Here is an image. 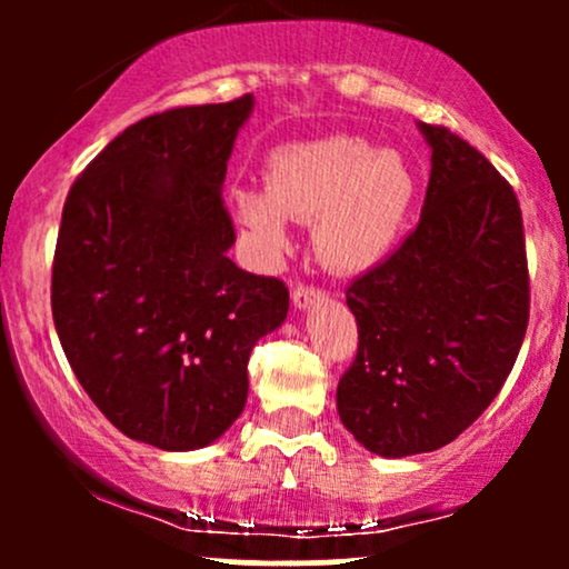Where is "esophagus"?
I'll list each match as a JSON object with an SVG mask.
<instances>
[{
    "instance_id": "1",
    "label": "esophagus",
    "mask_w": 569,
    "mask_h": 569,
    "mask_svg": "<svg viewBox=\"0 0 569 569\" xmlns=\"http://www.w3.org/2000/svg\"><path fill=\"white\" fill-rule=\"evenodd\" d=\"M323 297H326V291L316 289V286L299 283V286H293V289H291V302H293V307H297V310H307V307L321 302Z\"/></svg>"
}]
</instances>
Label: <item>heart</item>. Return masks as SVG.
Masks as SVG:
<instances>
[{"label":"heart","mask_w":569,"mask_h":569,"mask_svg":"<svg viewBox=\"0 0 569 569\" xmlns=\"http://www.w3.org/2000/svg\"><path fill=\"white\" fill-rule=\"evenodd\" d=\"M415 198L417 179L401 154L356 136H331L278 149L267 162L264 189H232V211L267 257L291 248L289 219L316 221L323 262L358 272L393 251Z\"/></svg>","instance_id":"1"}]
</instances>
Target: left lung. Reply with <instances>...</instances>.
Returning <instances> with one entry per match:
<instances>
[{
  "label": "left lung",
  "instance_id": "8db88e82",
  "mask_svg": "<svg viewBox=\"0 0 569 569\" xmlns=\"http://www.w3.org/2000/svg\"><path fill=\"white\" fill-rule=\"evenodd\" d=\"M420 130L430 147L420 224L350 283L358 352L337 385L342 426L382 457L455 441L500 393L530 321L511 184L452 130Z\"/></svg>",
  "mask_w": 569,
  "mask_h": 569
}]
</instances>
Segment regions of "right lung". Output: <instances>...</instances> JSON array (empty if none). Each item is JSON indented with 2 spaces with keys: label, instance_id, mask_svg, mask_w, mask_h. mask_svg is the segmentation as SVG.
<instances>
[{
  "label": "right lung",
  "instance_id": "right-lung-1",
  "mask_svg": "<svg viewBox=\"0 0 569 569\" xmlns=\"http://www.w3.org/2000/svg\"><path fill=\"white\" fill-rule=\"evenodd\" d=\"M253 96L143 117L63 202L53 321L84 393L128 439L208 447L240 417L248 356L289 312L283 280L227 257L221 200Z\"/></svg>",
  "mask_w": 569,
  "mask_h": 569
}]
</instances>
